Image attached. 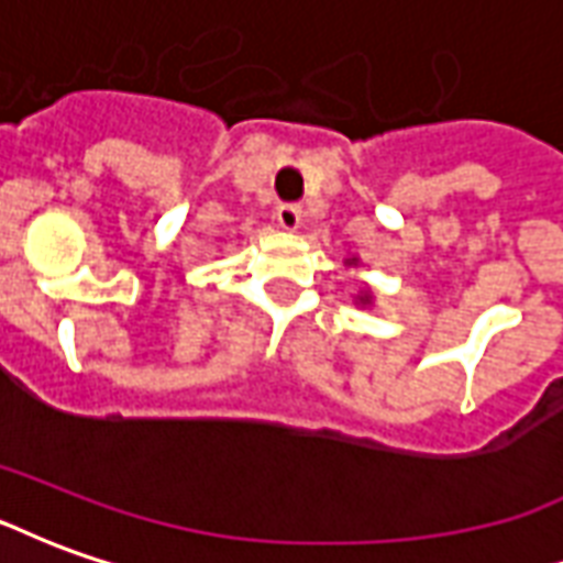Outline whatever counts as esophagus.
<instances>
[{
    "label": "esophagus",
    "instance_id": "esophagus-1",
    "mask_svg": "<svg viewBox=\"0 0 563 563\" xmlns=\"http://www.w3.org/2000/svg\"><path fill=\"white\" fill-rule=\"evenodd\" d=\"M301 217H305V210L298 208V205H280V208H277V225L286 229V232L301 229Z\"/></svg>",
    "mask_w": 563,
    "mask_h": 563
}]
</instances>
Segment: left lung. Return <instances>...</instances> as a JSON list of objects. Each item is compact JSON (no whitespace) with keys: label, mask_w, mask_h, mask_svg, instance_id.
Masks as SVG:
<instances>
[{"label":"left lung","mask_w":563,"mask_h":563,"mask_svg":"<svg viewBox=\"0 0 563 563\" xmlns=\"http://www.w3.org/2000/svg\"><path fill=\"white\" fill-rule=\"evenodd\" d=\"M346 265H358V256H350L346 258ZM355 305H362V307H371L374 305V292H371V289H367V286H362V289H358V295H355Z\"/></svg>","instance_id":"obj_1"}]
</instances>
